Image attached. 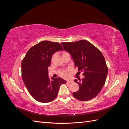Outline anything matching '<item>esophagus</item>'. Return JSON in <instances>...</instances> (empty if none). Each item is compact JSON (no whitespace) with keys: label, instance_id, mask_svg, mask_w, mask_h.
<instances>
[{"label":"esophagus","instance_id":"esophagus-1","mask_svg":"<svg viewBox=\"0 0 129 129\" xmlns=\"http://www.w3.org/2000/svg\"><path fill=\"white\" fill-rule=\"evenodd\" d=\"M67 82V83H72L73 82V81H71V80H68V81H67V82Z\"/></svg>","mask_w":129,"mask_h":129}]
</instances>
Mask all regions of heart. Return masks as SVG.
Listing matches in <instances>:
<instances>
[{"mask_svg":"<svg viewBox=\"0 0 129 129\" xmlns=\"http://www.w3.org/2000/svg\"><path fill=\"white\" fill-rule=\"evenodd\" d=\"M67 53H68L67 52H63V53H62V55H63V54H67ZM60 74L62 77H67L68 76V72L67 71H64V70H63V71H61L60 72Z\"/></svg>","mask_w":129,"mask_h":129,"instance_id":"b5f03b06","label":"heart"}]
</instances>
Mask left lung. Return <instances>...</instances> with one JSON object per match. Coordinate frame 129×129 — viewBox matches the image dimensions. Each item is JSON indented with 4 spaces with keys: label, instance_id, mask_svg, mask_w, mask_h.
Segmentation results:
<instances>
[{
    "label": "left lung",
    "instance_id": "8db88e82",
    "mask_svg": "<svg viewBox=\"0 0 129 129\" xmlns=\"http://www.w3.org/2000/svg\"><path fill=\"white\" fill-rule=\"evenodd\" d=\"M64 49L72 55L78 71L83 72L84 79L79 82V90L74 97L86 101L95 97L102 90L106 81L108 67L102 53L88 41L82 40L73 42H62Z\"/></svg>",
    "mask_w": 129,
    "mask_h": 129
}]
</instances>
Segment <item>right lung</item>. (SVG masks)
<instances>
[{
  "label": "right lung",
  "instance_id": "obj_1",
  "mask_svg": "<svg viewBox=\"0 0 129 129\" xmlns=\"http://www.w3.org/2000/svg\"><path fill=\"white\" fill-rule=\"evenodd\" d=\"M58 42L42 41L32 46L21 62V76L26 87L38 102L47 103L55 99L60 85L66 81L60 77L48 76V68L53 54L63 50Z\"/></svg>",
  "mask_w": 129,
  "mask_h": 129
}]
</instances>
